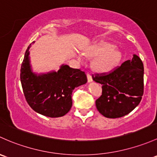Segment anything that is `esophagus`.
Returning <instances> with one entry per match:
<instances>
[{"instance_id":"34e87169","label":"esophagus","mask_w":157,"mask_h":157,"mask_svg":"<svg viewBox=\"0 0 157 157\" xmlns=\"http://www.w3.org/2000/svg\"><path fill=\"white\" fill-rule=\"evenodd\" d=\"M86 76H87V80H88L89 82L92 81V78L91 74H90V73H87V74H86Z\"/></svg>"}]
</instances>
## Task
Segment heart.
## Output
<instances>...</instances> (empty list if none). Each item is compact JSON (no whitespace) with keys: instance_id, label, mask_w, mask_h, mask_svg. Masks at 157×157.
Instances as JSON below:
<instances>
[{"instance_id":"b5f03b06","label":"heart","mask_w":157,"mask_h":157,"mask_svg":"<svg viewBox=\"0 0 157 157\" xmlns=\"http://www.w3.org/2000/svg\"><path fill=\"white\" fill-rule=\"evenodd\" d=\"M84 55L86 57L95 58L92 62L94 70L100 73H105L111 71L119 63L121 54L115 46L106 41L95 42L84 50ZM82 61L81 57H78Z\"/></svg>"}]
</instances>
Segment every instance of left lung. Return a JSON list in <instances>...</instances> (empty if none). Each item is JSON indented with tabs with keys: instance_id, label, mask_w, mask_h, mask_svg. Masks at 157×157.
<instances>
[{
	"instance_id": "1",
	"label": "left lung",
	"mask_w": 157,
	"mask_h": 157,
	"mask_svg": "<svg viewBox=\"0 0 157 157\" xmlns=\"http://www.w3.org/2000/svg\"><path fill=\"white\" fill-rule=\"evenodd\" d=\"M101 85V95L95 101L101 114L119 118L129 113L138 105L144 94V65L138 56L109 72L92 75Z\"/></svg>"
}]
</instances>
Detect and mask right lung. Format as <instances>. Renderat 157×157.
<instances>
[{
  "mask_svg": "<svg viewBox=\"0 0 157 157\" xmlns=\"http://www.w3.org/2000/svg\"><path fill=\"white\" fill-rule=\"evenodd\" d=\"M34 43V42H32ZM29 46L21 65L20 79L26 101L34 111L49 117L65 115L72 106V92L85 84V72L62 65L58 72L37 76L29 64Z\"/></svg>",
  "mask_w": 157,
  "mask_h": 157,
  "instance_id": "right-lung-1",
  "label": "right lung"
}]
</instances>
